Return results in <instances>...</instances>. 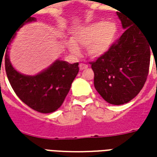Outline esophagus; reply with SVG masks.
<instances>
[{"mask_svg":"<svg viewBox=\"0 0 157 157\" xmlns=\"http://www.w3.org/2000/svg\"><path fill=\"white\" fill-rule=\"evenodd\" d=\"M78 67H79V69L83 71V70L85 69H87L88 68V65L87 64H86V63H79V65H78Z\"/></svg>","mask_w":157,"mask_h":157,"instance_id":"esophagus-1","label":"esophagus"}]
</instances>
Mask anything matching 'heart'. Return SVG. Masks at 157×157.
Here are the masks:
<instances>
[{"mask_svg":"<svg viewBox=\"0 0 157 157\" xmlns=\"http://www.w3.org/2000/svg\"><path fill=\"white\" fill-rule=\"evenodd\" d=\"M118 35V27L113 21H99L78 28L72 34L66 47L73 55L80 53L79 47H86L91 57H103L113 46Z\"/></svg>","mask_w":157,"mask_h":157,"instance_id":"1","label":"heart"}]
</instances>
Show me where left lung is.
Instances as JSON below:
<instances>
[{"label": "left lung", "mask_w": 157, "mask_h": 157, "mask_svg": "<svg viewBox=\"0 0 157 157\" xmlns=\"http://www.w3.org/2000/svg\"><path fill=\"white\" fill-rule=\"evenodd\" d=\"M117 15L125 31L109 52L92 63V69L96 91L109 104L119 105L133 100L143 87L151 41L127 15L120 12Z\"/></svg>", "instance_id": "8db88e82"}]
</instances>
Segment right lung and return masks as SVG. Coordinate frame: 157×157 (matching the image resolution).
I'll use <instances>...</instances> for the list:
<instances>
[{"mask_svg": "<svg viewBox=\"0 0 157 157\" xmlns=\"http://www.w3.org/2000/svg\"><path fill=\"white\" fill-rule=\"evenodd\" d=\"M36 21V18L30 15L19 23L8 45H11L17 31L23 25ZM9 49L7 47L5 53V69L9 83L19 99L39 113H49L57 110L63 104L78 72V63H69L57 59L39 73L26 75L17 71L12 65Z\"/></svg>", "mask_w": 157, "mask_h": 157, "instance_id": "obj_1", "label": "right lung"}]
</instances>
